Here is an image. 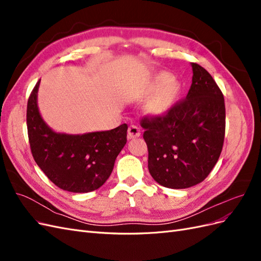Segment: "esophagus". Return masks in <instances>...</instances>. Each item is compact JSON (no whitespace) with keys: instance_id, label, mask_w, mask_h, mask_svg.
<instances>
[{"instance_id":"34e87169","label":"esophagus","mask_w":261,"mask_h":261,"mask_svg":"<svg viewBox=\"0 0 261 261\" xmlns=\"http://www.w3.org/2000/svg\"><path fill=\"white\" fill-rule=\"evenodd\" d=\"M139 136H140V128L136 125H130L128 127V134H127L128 139L137 138Z\"/></svg>"}]
</instances>
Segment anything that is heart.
Wrapping results in <instances>:
<instances>
[{
    "instance_id": "1",
    "label": "heart",
    "mask_w": 261,
    "mask_h": 261,
    "mask_svg": "<svg viewBox=\"0 0 261 261\" xmlns=\"http://www.w3.org/2000/svg\"><path fill=\"white\" fill-rule=\"evenodd\" d=\"M179 91V84L174 81L169 73L160 72L153 75L144 87L135 93V98L144 100L149 97L146 105V111L153 117H160L167 114Z\"/></svg>"
}]
</instances>
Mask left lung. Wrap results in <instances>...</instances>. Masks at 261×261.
<instances>
[{
    "instance_id": "1",
    "label": "left lung",
    "mask_w": 261,
    "mask_h": 261,
    "mask_svg": "<svg viewBox=\"0 0 261 261\" xmlns=\"http://www.w3.org/2000/svg\"><path fill=\"white\" fill-rule=\"evenodd\" d=\"M185 99L160 117L145 116L148 169L160 185L183 189L201 183L219 160L225 134L224 98L212 76L192 63Z\"/></svg>"
}]
</instances>
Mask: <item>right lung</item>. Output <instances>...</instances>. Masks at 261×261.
Wrapping results in <instances>:
<instances>
[{"label": "right lung", "instance_id": "right-lung-1", "mask_svg": "<svg viewBox=\"0 0 261 261\" xmlns=\"http://www.w3.org/2000/svg\"><path fill=\"white\" fill-rule=\"evenodd\" d=\"M39 85L40 81L27 105L28 138L36 163L63 191H96L111 175L116 156L127 141V124L111 130L77 135L54 132L39 112Z\"/></svg>", "mask_w": 261, "mask_h": 261}]
</instances>
